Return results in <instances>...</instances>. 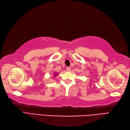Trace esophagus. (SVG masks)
Masks as SVG:
<instances>
[{
  "label": "esophagus",
  "instance_id": "esophagus-1",
  "mask_svg": "<svg viewBox=\"0 0 130 130\" xmlns=\"http://www.w3.org/2000/svg\"><path fill=\"white\" fill-rule=\"evenodd\" d=\"M66 70H67V71H68V72H70L71 70V68L70 67H67V68H66Z\"/></svg>",
  "mask_w": 130,
  "mask_h": 130
}]
</instances>
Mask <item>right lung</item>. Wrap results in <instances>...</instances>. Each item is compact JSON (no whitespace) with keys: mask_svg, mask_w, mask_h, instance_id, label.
Listing matches in <instances>:
<instances>
[{"mask_svg":"<svg viewBox=\"0 0 130 130\" xmlns=\"http://www.w3.org/2000/svg\"><path fill=\"white\" fill-rule=\"evenodd\" d=\"M55 76H57V75H56V74H54Z\"/></svg>","mask_w":130,"mask_h":130,"instance_id":"right-lung-1","label":"right lung"}]
</instances>
